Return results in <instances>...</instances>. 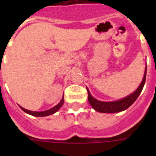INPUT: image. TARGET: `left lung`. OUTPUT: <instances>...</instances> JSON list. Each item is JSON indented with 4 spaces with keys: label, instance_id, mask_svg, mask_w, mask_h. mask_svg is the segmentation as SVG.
Listing matches in <instances>:
<instances>
[{
    "label": "left lung",
    "instance_id": "obj_1",
    "mask_svg": "<svg viewBox=\"0 0 156 156\" xmlns=\"http://www.w3.org/2000/svg\"><path fill=\"white\" fill-rule=\"evenodd\" d=\"M146 73H147V66L145 67L142 81L138 87L137 88V90L126 97L119 99V100L114 101H101L97 100L90 94L88 88L87 87L88 92V101L95 111L102 112V113H115V112L124 111L137 100L140 92L142 91L146 80Z\"/></svg>",
    "mask_w": 156,
    "mask_h": 156
}]
</instances>
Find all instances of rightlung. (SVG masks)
<instances>
[{
  "instance_id": "obj_1",
  "label": "right lung",
  "mask_w": 156,
  "mask_h": 156,
  "mask_svg": "<svg viewBox=\"0 0 156 156\" xmlns=\"http://www.w3.org/2000/svg\"><path fill=\"white\" fill-rule=\"evenodd\" d=\"M63 103H64V96L62 97V100L60 101V102L58 105H56L55 106H54L53 108H50V109L46 110V111H43V112H35V111H30V110H27L26 108H23L21 106H19L20 108H22V110L26 112L27 114H30L31 115H34V116H37V117H43V116H47V115H52V114L55 113L56 112H58L59 110V108H61L62 106Z\"/></svg>"
}]
</instances>
